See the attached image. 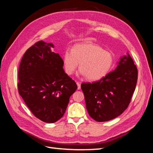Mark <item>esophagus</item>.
<instances>
[{
    "mask_svg": "<svg viewBox=\"0 0 153 153\" xmlns=\"http://www.w3.org/2000/svg\"><path fill=\"white\" fill-rule=\"evenodd\" d=\"M76 85H77V86H78V87H77V89H78V90H79V89H80V88H81V85H80V82H76Z\"/></svg>",
    "mask_w": 153,
    "mask_h": 153,
    "instance_id": "obj_1",
    "label": "esophagus"
}]
</instances>
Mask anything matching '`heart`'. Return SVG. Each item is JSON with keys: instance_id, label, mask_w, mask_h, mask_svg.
Segmentation results:
<instances>
[{"instance_id": "b5f03b06", "label": "heart", "mask_w": 153, "mask_h": 153, "mask_svg": "<svg viewBox=\"0 0 153 153\" xmlns=\"http://www.w3.org/2000/svg\"><path fill=\"white\" fill-rule=\"evenodd\" d=\"M63 67L66 73L71 75L78 66L79 73L87 80L96 81L106 75L112 66V53L100 46L92 43L75 45L71 51L66 50L63 55Z\"/></svg>"}]
</instances>
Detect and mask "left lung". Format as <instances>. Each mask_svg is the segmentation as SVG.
<instances>
[{
	"mask_svg": "<svg viewBox=\"0 0 153 153\" xmlns=\"http://www.w3.org/2000/svg\"><path fill=\"white\" fill-rule=\"evenodd\" d=\"M137 78V68L128 53L121 58L115 70L100 80L82 83L88 114L98 122L118 117L130 103Z\"/></svg>",
	"mask_w": 153,
	"mask_h": 153,
	"instance_id": "8db88e82",
	"label": "left lung"
}]
</instances>
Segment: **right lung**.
<instances>
[{
	"mask_svg": "<svg viewBox=\"0 0 153 153\" xmlns=\"http://www.w3.org/2000/svg\"><path fill=\"white\" fill-rule=\"evenodd\" d=\"M39 41L23 56L18 69V92L35 116L53 123L65 113L77 85L63 69L62 59Z\"/></svg>",
	"mask_w": 153,
	"mask_h": 153,
	"instance_id": "right-lung-1",
	"label": "right lung"
}]
</instances>
